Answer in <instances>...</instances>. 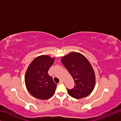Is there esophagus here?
<instances>
[{"instance_id": "34e87169", "label": "esophagus", "mask_w": 121, "mask_h": 121, "mask_svg": "<svg viewBox=\"0 0 121 121\" xmlns=\"http://www.w3.org/2000/svg\"><path fill=\"white\" fill-rule=\"evenodd\" d=\"M63 83V81L62 80V79H61V80L60 81V82H59V83Z\"/></svg>"}]
</instances>
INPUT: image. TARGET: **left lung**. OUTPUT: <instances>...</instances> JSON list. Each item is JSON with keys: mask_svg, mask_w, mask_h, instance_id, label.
Masks as SVG:
<instances>
[{"mask_svg": "<svg viewBox=\"0 0 121 121\" xmlns=\"http://www.w3.org/2000/svg\"><path fill=\"white\" fill-rule=\"evenodd\" d=\"M61 61L75 82L73 89H67L69 95L75 99L90 95L95 85V75L86 57L80 53L73 52L62 56Z\"/></svg>", "mask_w": 121, "mask_h": 121, "instance_id": "obj_1", "label": "left lung"}]
</instances>
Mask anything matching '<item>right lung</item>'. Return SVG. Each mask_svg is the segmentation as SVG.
<instances>
[{"instance_id":"1","label":"right lung","mask_w":121,"mask_h":121,"mask_svg":"<svg viewBox=\"0 0 121 121\" xmlns=\"http://www.w3.org/2000/svg\"><path fill=\"white\" fill-rule=\"evenodd\" d=\"M54 60V58L42 55L36 57L26 69L24 76L26 86L29 92L37 99H48L55 92L57 84L48 74Z\"/></svg>"}]
</instances>
